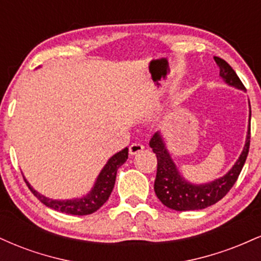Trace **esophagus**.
Returning <instances> with one entry per match:
<instances>
[{
  "label": "esophagus",
  "mask_w": 261,
  "mask_h": 261,
  "mask_svg": "<svg viewBox=\"0 0 261 261\" xmlns=\"http://www.w3.org/2000/svg\"><path fill=\"white\" fill-rule=\"evenodd\" d=\"M143 149H145V146H143L142 143L135 142L130 146V147H128V152H130L131 155H135V154H139L140 152L143 151Z\"/></svg>",
  "instance_id": "1"
}]
</instances>
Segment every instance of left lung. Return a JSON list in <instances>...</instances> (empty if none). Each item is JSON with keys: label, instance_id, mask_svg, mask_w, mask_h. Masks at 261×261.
<instances>
[{"label": "left lung", "instance_id": "obj_1", "mask_svg": "<svg viewBox=\"0 0 261 261\" xmlns=\"http://www.w3.org/2000/svg\"><path fill=\"white\" fill-rule=\"evenodd\" d=\"M215 61L220 67V77L227 85L237 89L245 91V87L241 82L230 66L223 59L215 56ZM249 104V120H248V131L245 137V145L238 160L233 167L223 176L208 182L195 184L187 180L178 167L173 161L161 131H157L149 140V147L157 155V175L154 180V193L161 202L167 207L175 211H194L202 210L220 201L223 196L234 185L241 174L250 145V103Z\"/></svg>", "mask_w": 261, "mask_h": 261}]
</instances>
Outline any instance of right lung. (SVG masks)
Returning <instances> with one entry per match:
<instances>
[{"label":"right lung","instance_id":"obj_1","mask_svg":"<svg viewBox=\"0 0 261 261\" xmlns=\"http://www.w3.org/2000/svg\"><path fill=\"white\" fill-rule=\"evenodd\" d=\"M128 157V148L121 149L120 152L115 153L109 158L106 166L100 170L95 179L94 184L91 189L89 193L81 197H74V199L67 200H56L50 199V197L41 195L38 193L34 188L29 184L28 180L24 178V180L31 189V191L35 196L40 200L47 207L55 210L58 212L68 215H76V216H86V215H91L99 210L107 200L109 199L110 194H112L114 184H115L116 172H118L119 167H121L125 163Z\"/></svg>","mask_w":261,"mask_h":261}]
</instances>
